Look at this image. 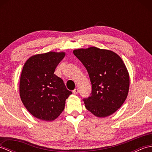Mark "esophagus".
Here are the masks:
<instances>
[{"label": "esophagus", "mask_w": 152, "mask_h": 152, "mask_svg": "<svg viewBox=\"0 0 152 152\" xmlns=\"http://www.w3.org/2000/svg\"><path fill=\"white\" fill-rule=\"evenodd\" d=\"M72 92H73V93H74V95H77L78 93V92H79V89L78 88H76L75 89H74Z\"/></svg>", "instance_id": "esophagus-1"}]
</instances>
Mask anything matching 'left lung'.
I'll list each match as a JSON object with an SVG mask.
<instances>
[{
    "label": "left lung",
    "instance_id": "obj_1",
    "mask_svg": "<svg viewBox=\"0 0 152 152\" xmlns=\"http://www.w3.org/2000/svg\"><path fill=\"white\" fill-rule=\"evenodd\" d=\"M73 53L88 70L91 83V96L83 99L87 110L99 118L114 114L124 104L129 89V75L121 58L96 47Z\"/></svg>",
    "mask_w": 152,
    "mask_h": 152
}]
</instances>
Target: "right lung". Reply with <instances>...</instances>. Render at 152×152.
Returning a JSON list of instances; mask_svg holds the SVG:
<instances>
[{"label":"right lung","mask_w":152,"mask_h":152,"mask_svg":"<svg viewBox=\"0 0 152 152\" xmlns=\"http://www.w3.org/2000/svg\"><path fill=\"white\" fill-rule=\"evenodd\" d=\"M65 53L50 51L31 57L23 68L19 95L31 114L41 120L53 121L64 110L72 94L63 80L54 74Z\"/></svg>","instance_id":"obj_1"}]
</instances>
